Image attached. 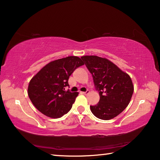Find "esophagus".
<instances>
[{"label": "esophagus", "mask_w": 160, "mask_h": 160, "mask_svg": "<svg viewBox=\"0 0 160 160\" xmlns=\"http://www.w3.org/2000/svg\"><path fill=\"white\" fill-rule=\"evenodd\" d=\"M81 93L83 94H85V95H87V94H88L89 93H90V91L87 90L86 92H81Z\"/></svg>", "instance_id": "1"}]
</instances>
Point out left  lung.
Returning <instances> with one entry per match:
<instances>
[{
    "instance_id": "left-lung-1",
    "label": "left lung",
    "mask_w": 160,
    "mask_h": 160,
    "mask_svg": "<svg viewBox=\"0 0 160 160\" xmlns=\"http://www.w3.org/2000/svg\"><path fill=\"white\" fill-rule=\"evenodd\" d=\"M92 75L99 102L90 106L92 113L99 119L109 120L117 116L128 106L133 93L129 75L107 58L97 56L81 57Z\"/></svg>"
}]
</instances>
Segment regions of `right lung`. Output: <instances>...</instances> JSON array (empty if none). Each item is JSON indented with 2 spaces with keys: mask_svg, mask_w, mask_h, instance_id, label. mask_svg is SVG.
Listing matches in <instances>:
<instances>
[{
  "mask_svg": "<svg viewBox=\"0 0 160 160\" xmlns=\"http://www.w3.org/2000/svg\"><path fill=\"white\" fill-rule=\"evenodd\" d=\"M84 65L77 56L50 62L32 78L28 95L32 104L45 116L57 118L71 109L78 92H70L68 79L77 68Z\"/></svg>",
  "mask_w": 160,
  "mask_h": 160,
  "instance_id": "1",
  "label": "right lung"
}]
</instances>
